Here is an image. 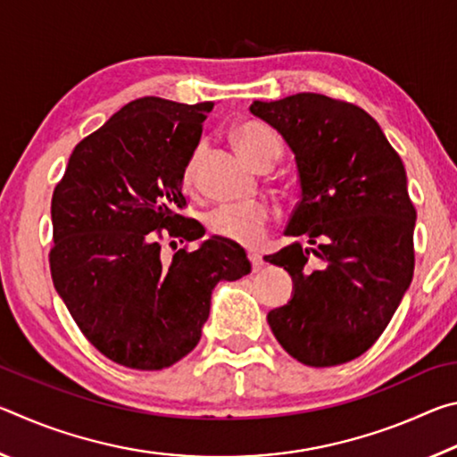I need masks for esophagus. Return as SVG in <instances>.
<instances>
[{"label": "esophagus", "instance_id": "esophagus-1", "mask_svg": "<svg viewBox=\"0 0 457 457\" xmlns=\"http://www.w3.org/2000/svg\"><path fill=\"white\" fill-rule=\"evenodd\" d=\"M247 258H250V262H252V270L253 272H258V270L264 266V260H262V256L260 253H256V252H250L247 253Z\"/></svg>", "mask_w": 457, "mask_h": 457}]
</instances>
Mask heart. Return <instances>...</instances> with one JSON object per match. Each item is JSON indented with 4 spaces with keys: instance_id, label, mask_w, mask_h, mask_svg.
<instances>
[{
    "instance_id": "b5f03b06",
    "label": "heart",
    "mask_w": 457,
    "mask_h": 457,
    "mask_svg": "<svg viewBox=\"0 0 457 457\" xmlns=\"http://www.w3.org/2000/svg\"><path fill=\"white\" fill-rule=\"evenodd\" d=\"M239 151L253 167L264 163H278L282 154L280 137L266 125L260 122H245L236 133ZM205 145H197L189 154L187 163L183 167V181L191 185L195 181L199 161L204 157ZM276 212L266 201H252V204H226L207 213V228L213 236H220L229 242L242 245H256L264 239L270 223L274 221Z\"/></svg>"
}]
</instances>
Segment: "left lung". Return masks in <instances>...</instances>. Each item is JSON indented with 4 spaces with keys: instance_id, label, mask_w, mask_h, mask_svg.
I'll use <instances>...</instances> for the list:
<instances>
[{
    "instance_id": "obj_1",
    "label": "left lung",
    "mask_w": 457,
    "mask_h": 457,
    "mask_svg": "<svg viewBox=\"0 0 457 457\" xmlns=\"http://www.w3.org/2000/svg\"><path fill=\"white\" fill-rule=\"evenodd\" d=\"M250 112L296 159L300 201L284 234L316 245L266 256L294 280L292 300L268 324L304 365H343L375 345L411 284L417 213L403 161L377 120L345 100L300 92L253 100Z\"/></svg>"
}]
</instances>
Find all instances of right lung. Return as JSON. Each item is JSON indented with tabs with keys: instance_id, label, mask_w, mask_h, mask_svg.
Returning <instances> with one entry per match:
<instances>
[{
	"instance_id": "add662e5",
	"label": "right lung",
	"mask_w": 457,
	"mask_h": 457,
	"mask_svg": "<svg viewBox=\"0 0 457 457\" xmlns=\"http://www.w3.org/2000/svg\"><path fill=\"white\" fill-rule=\"evenodd\" d=\"M212 108L133 100L74 146L54 189V288L90 345L122 367L181 361L199 343L215 284L252 270L244 247L223 237L161 258V239L205 234L177 210L187 205L183 167Z\"/></svg>"
}]
</instances>
